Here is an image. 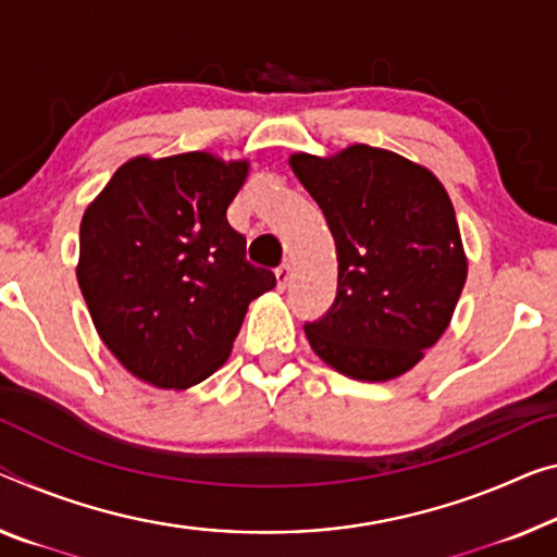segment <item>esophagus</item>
<instances>
[{"label": "esophagus", "instance_id": "esophagus-1", "mask_svg": "<svg viewBox=\"0 0 557 557\" xmlns=\"http://www.w3.org/2000/svg\"><path fill=\"white\" fill-rule=\"evenodd\" d=\"M290 281V267L288 263H284V267L276 269V284H278V290H284L288 286Z\"/></svg>", "mask_w": 557, "mask_h": 557}]
</instances>
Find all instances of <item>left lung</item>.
<instances>
[{"label": "left lung", "instance_id": "obj_1", "mask_svg": "<svg viewBox=\"0 0 557 557\" xmlns=\"http://www.w3.org/2000/svg\"><path fill=\"white\" fill-rule=\"evenodd\" d=\"M290 169L336 242L338 288L306 338L356 381H391L448 329L468 261L456 211L431 171L354 144L331 159L294 153Z\"/></svg>", "mask_w": 557, "mask_h": 557}]
</instances>
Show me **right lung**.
I'll return each instance as SVG.
<instances>
[{
  "label": "right lung",
  "mask_w": 557,
  "mask_h": 557,
  "mask_svg": "<svg viewBox=\"0 0 557 557\" xmlns=\"http://www.w3.org/2000/svg\"><path fill=\"white\" fill-rule=\"evenodd\" d=\"M246 161L207 151L136 157L84 211L76 278L101 341L157 388H189L226 361L246 308L276 286L246 261L228 203Z\"/></svg>",
  "instance_id": "obj_1"
}]
</instances>
